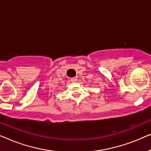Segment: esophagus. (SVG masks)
<instances>
[{
    "label": "esophagus",
    "instance_id": "obj_1",
    "mask_svg": "<svg viewBox=\"0 0 151 151\" xmlns=\"http://www.w3.org/2000/svg\"><path fill=\"white\" fill-rule=\"evenodd\" d=\"M76 81H77V78H71V82H76Z\"/></svg>",
    "mask_w": 151,
    "mask_h": 151
}]
</instances>
